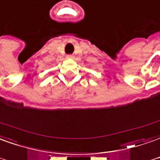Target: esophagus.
<instances>
[{
    "label": "esophagus",
    "mask_w": 160,
    "mask_h": 160,
    "mask_svg": "<svg viewBox=\"0 0 160 160\" xmlns=\"http://www.w3.org/2000/svg\"><path fill=\"white\" fill-rule=\"evenodd\" d=\"M66 58H67V59H73L74 56L72 55V54H68V55L66 56Z\"/></svg>",
    "instance_id": "34e87169"
}]
</instances>
